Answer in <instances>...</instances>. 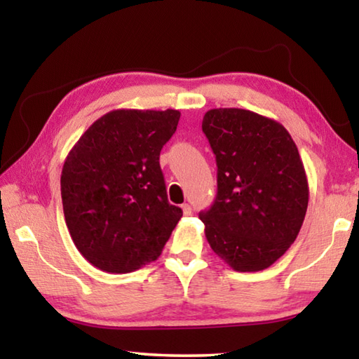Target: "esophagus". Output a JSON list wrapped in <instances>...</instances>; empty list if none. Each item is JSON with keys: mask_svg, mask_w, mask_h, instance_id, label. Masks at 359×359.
Listing matches in <instances>:
<instances>
[{"mask_svg": "<svg viewBox=\"0 0 359 359\" xmlns=\"http://www.w3.org/2000/svg\"><path fill=\"white\" fill-rule=\"evenodd\" d=\"M182 210H184V215H190L191 214V208L188 204H182Z\"/></svg>", "mask_w": 359, "mask_h": 359, "instance_id": "34e87169", "label": "esophagus"}]
</instances>
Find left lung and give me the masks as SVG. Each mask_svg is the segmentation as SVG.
Instances as JSON below:
<instances>
[{
    "instance_id": "obj_1",
    "label": "left lung",
    "mask_w": 359,
    "mask_h": 359,
    "mask_svg": "<svg viewBox=\"0 0 359 359\" xmlns=\"http://www.w3.org/2000/svg\"><path fill=\"white\" fill-rule=\"evenodd\" d=\"M217 160V198L199 218L217 257L238 272L263 271L296 241L309 204L299 151L277 120L236 107L205 112Z\"/></svg>"
}]
</instances>
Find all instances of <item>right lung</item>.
<instances>
[{"instance_id": "obj_1", "label": "right lung", "mask_w": 359, "mask_h": 359, "mask_svg": "<svg viewBox=\"0 0 359 359\" xmlns=\"http://www.w3.org/2000/svg\"><path fill=\"white\" fill-rule=\"evenodd\" d=\"M180 112L115 109L79 137L62 171V201L82 257L111 274L158 259L182 209L169 204L160 151Z\"/></svg>"}]
</instances>
